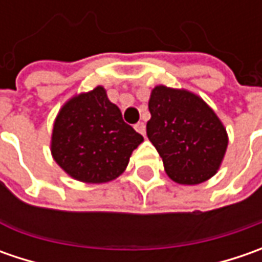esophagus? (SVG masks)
<instances>
[{
  "label": "esophagus",
  "mask_w": 262,
  "mask_h": 262,
  "mask_svg": "<svg viewBox=\"0 0 262 262\" xmlns=\"http://www.w3.org/2000/svg\"><path fill=\"white\" fill-rule=\"evenodd\" d=\"M134 128H136V131L138 134L146 136V124H144V122H137L136 125H134Z\"/></svg>",
  "instance_id": "esophagus-1"
}]
</instances>
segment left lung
Returning <instances> with one entry per match:
<instances>
[{
    "mask_svg": "<svg viewBox=\"0 0 262 262\" xmlns=\"http://www.w3.org/2000/svg\"><path fill=\"white\" fill-rule=\"evenodd\" d=\"M147 137L172 181L195 185L214 175L226 153L223 124L206 102L186 90L153 89Z\"/></svg>",
    "mask_w": 262,
    "mask_h": 262,
    "instance_id": "left-lung-1",
    "label": "left lung"
}]
</instances>
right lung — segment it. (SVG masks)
<instances>
[{
    "instance_id": "1",
    "label": "right lung",
    "mask_w": 262,
    "mask_h": 262,
    "mask_svg": "<svg viewBox=\"0 0 262 262\" xmlns=\"http://www.w3.org/2000/svg\"><path fill=\"white\" fill-rule=\"evenodd\" d=\"M143 136L122 119L103 87L73 97L56 116L51 150L55 162L77 181L102 184L125 170Z\"/></svg>"
}]
</instances>
